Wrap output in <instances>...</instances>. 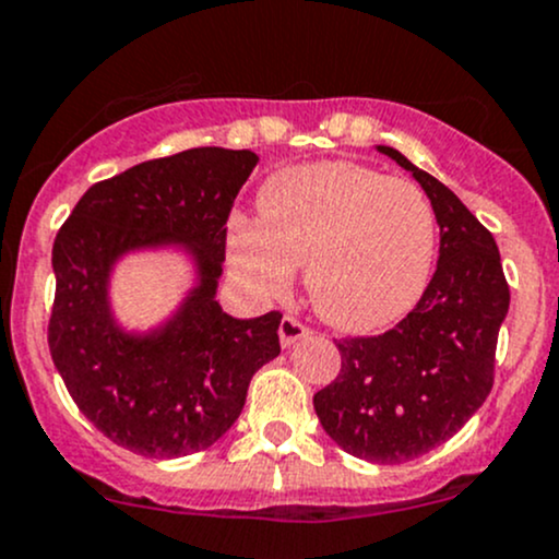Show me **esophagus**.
<instances>
[{"instance_id": "1", "label": "esophagus", "mask_w": 559, "mask_h": 559, "mask_svg": "<svg viewBox=\"0 0 559 559\" xmlns=\"http://www.w3.org/2000/svg\"><path fill=\"white\" fill-rule=\"evenodd\" d=\"M278 336H281V347H292L297 345L299 340H305V336H310V329L305 326L302 321H297L294 316H284L281 318Z\"/></svg>"}]
</instances>
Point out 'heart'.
<instances>
[{"mask_svg": "<svg viewBox=\"0 0 559 559\" xmlns=\"http://www.w3.org/2000/svg\"><path fill=\"white\" fill-rule=\"evenodd\" d=\"M228 249L249 289L281 294L305 270L310 302L342 331H377L414 310L432 275L438 219L419 186L353 162L284 169L262 214H233Z\"/></svg>", "mask_w": 559, "mask_h": 559, "instance_id": "heart-1", "label": "heart"}]
</instances>
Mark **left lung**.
I'll list each match as a JSON object with an SVG mask.
<instances>
[{"mask_svg": "<svg viewBox=\"0 0 559 559\" xmlns=\"http://www.w3.org/2000/svg\"><path fill=\"white\" fill-rule=\"evenodd\" d=\"M432 201L440 257L416 308L379 336L340 340V377L312 406L340 449L373 464L425 456L467 425L493 388L509 286L493 236L451 188L377 145Z\"/></svg>", "mask_w": 559, "mask_h": 559, "instance_id": "1", "label": "left lung"}]
</instances>
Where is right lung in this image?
I'll use <instances>...</instances> for the list:
<instances>
[{
    "mask_svg": "<svg viewBox=\"0 0 559 559\" xmlns=\"http://www.w3.org/2000/svg\"><path fill=\"white\" fill-rule=\"evenodd\" d=\"M257 153L190 148L97 182L52 247L50 353L73 403L121 449L180 459L217 443L247 403L251 377L281 353V312L233 318L219 308L225 223ZM171 248L194 286L148 332L112 312L109 278L124 255Z\"/></svg>",
    "mask_w": 559,
    "mask_h": 559,
    "instance_id": "add662e5",
    "label": "right lung"
}]
</instances>
